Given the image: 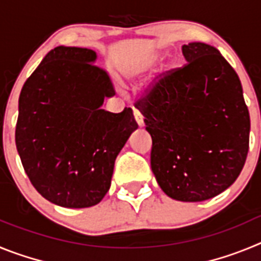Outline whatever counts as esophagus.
Listing matches in <instances>:
<instances>
[{
	"label": "esophagus",
	"instance_id": "34e87169",
	"mask_svg": "<svg viewBox=\"0 0 261 261\" xmlns=\"http://www.w3.org/2000/svg\"><path fill=\"white\" fill-rule=\"evenodd\" d=\"M133 115H135V119H136V121H137L138 125L144 126V117H142L141 112L135 108V110H133Z\"/></svg>",
	"mask_w": 261,
	"mask_h": 261
}]
</instances>
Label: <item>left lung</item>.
<instances>
[{"label": "left lung", "mask_w": 261, "mask_h": 261, "mask_svg": "<svg viewBox=\"0 0 261 261\" xmlns=\"http://www.w3.org/2000/svg\"><path fill=\"white\" fill-rule=\"evenodd\" d=\"M186 64L154 78L136 102L150 133L163 192L204 201L229 188L248 153L250 114L232 66L205 43L183 45Z\"/></svg>", "instance_id": "8db88e82"}]
</instances>
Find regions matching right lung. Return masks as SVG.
Masks as SVG:
<instances>
[{"label":"right lung","mask_w":261,"mask_h":261,"mask_svg":"<svg viewBox=\"0 0 261 261\" xmlns=\"http://www.w3.org/2000/svg\"><path fill=\"white\" fill-rule=\"evenodd\" d=\"M95 59L87 48H53L20 91L15 144L23 168L44 199L64 208L105 197L115 159L138 128L132 108H100L115 87Z\"/></svg>","instance_id":"obj_1"}]
</instances>
